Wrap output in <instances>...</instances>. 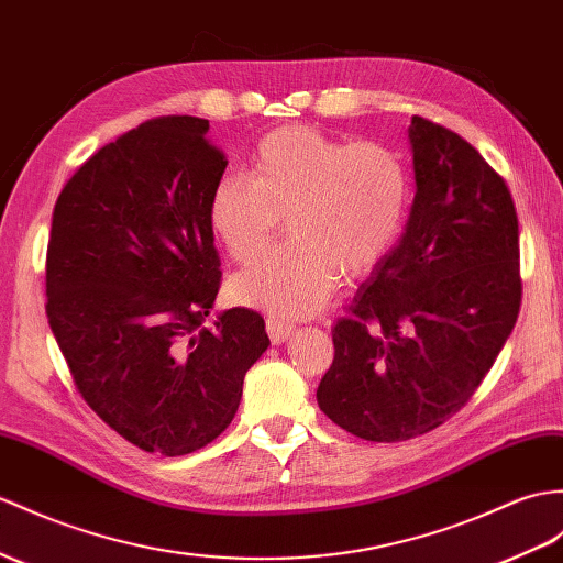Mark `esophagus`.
I'll list each match as a JSON object with an SVG mask.
<instances>
[{
  "mask_svg": "<svg viewBox=\"0 0 563 563\" xmlns=\"http://www.w3.org/2000/svg\"><path fill=\"white\" fill-rule=\"evenodd\" d=\"M267 334L272 339V344H284V341H289L296 332V327L289 322H282L277 318H267Z\"/></svg>",
  "mask_w": 563,
  "mask_h": 563,
  "instance_id": "esophagus-1",
  "label": "esophagus"
}]
</instances>
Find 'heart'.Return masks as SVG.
<instances>
[{
  "instance_id": "b5f03b06",
  "label": "heart",
  "mask_w": 563,
  "mask_h": 563,
  "mask_svg": "<svg viewBox=\"0 0 563 563\" xmlns=\"http://www.w3.org/2000/svg\"><path fill=\"white\" fill-rule=\"evenodd\" d=\"M410 208L404 157L377 141H344L312 126L267 133L253 174H222L208 198V222L227 253L245 265L284 224L294 241L231 284L243 306L274 318H306L336 289L341 272H373L401 239Z\"/></svg>"
}]
</instances>
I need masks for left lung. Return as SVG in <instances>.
Wrapping results in <instances>:
<instances>
[{
	"label": "left lung",
	"mask_w": 563,
	"mask_h": 563,
	"mask_svg": "<svg viewBox=\"0 0 563 563\" xmlns=\"http://www.w3.org/2000/svg\"><path fill=\"white\" fill-rule=\"evenodd\" d=\"M416 198L399 245L332 329L318 404L367 442L432 432L471 401L518 320V217L504 176L413 117Z\"/></svg>",
	"instance_id": "obj_1"
}]
</instances>
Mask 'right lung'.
<instances>
[{
    "instance_id": "obj_1",
    "label": "right lung",
    "mask_w": 563,
    "mask_h": 563,
    "mask_svg": "<svg viewBox=\"0 0 563 563\" xmlns=\"http://www.w3.org/2000/svg\"><path fill=\"white\" fill-rule=\"evenodd\" d=\"M208 129L157 117L100 147L62 188L47 243V320L78 394L162 456L229 428L269 346L249 308L202 327L222 282L208 198L227 169Z\"/></svg>"
}]
</instances>
